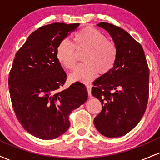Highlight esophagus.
Masks as SVG:
<instances>
[{"instance_id":"esophagus-1","label":"esophagus","mask_w":160,"mask_h":160,"mask_svg":"<svg viewBox=\"0 0 160 160\" xmlns=\"http://www.w3.org/2000/svg\"><path fill=\"white\" fill-rule=\"evenodd\" d=\"M86 89H87V92H88V94L89 95H91V89H92V86L90 85H86Z\"/></svg>"}]
</instances>
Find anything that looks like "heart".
Returning <instances> with one entry per match:
<instances>
[{"label":"heart","instance_id":"obj_1","mask_svg":"<svg viewBox=\"0 0 160 160\" xmlns=\"http://www.w3.org/2000/svg\"><path fill=\"white\" fill-rule=\"evenodd\" d=\"M77 52L85 51L82 57L84 63L75 68L70 74L73 81L87 82L98 75L111 71L117 58V46L93 28H85L72 37V43L63 40L56 49L58 61L67 69H73L76 64Z\"/></svg>","mask_w":160,"mask_h":160}]
</instances>
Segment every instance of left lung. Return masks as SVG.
I'll list each match as a JSON object with an SVG mask.
<instances>
[{
  "label": "left lung",
  "instance_id": "1",
  "mask_svg": "<svg viewBox=\"0 0 160 160\" xmlns=\"http://www.w3.org/2000/svg\"><path fill=\"white\" fill-rule=\"evenodd\" d=\"M97 25L111 34L117 58L111 71L93 82L92 95L102 105L94 125L102 135L117 138L135 128L146 111L149 68L142 47L127 32L104 22Z\"/></svg>",
  "mask_w": 160,
  "mask_h": 160
}]
</instances>
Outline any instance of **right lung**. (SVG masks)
Returning a JSON list of instances; mask_svg holds the SVG:
<instances>
[{
    "mask_svg": "<svg viewBox=\"0 0 160 160\" xmlns=\"http://www.w3.org/2000/svg\"><path fill=\"white\" fill-rule=\"evenodd\" d=\"M79 25L40 27L16 53L8 79L12 108L22 127L40 139L63 135L70 126L69 115L88 98L82 82L62 89L67 75L56 57L58 44Z\"/></svg>",
    "mask_w": 160,
    "mask_h": 160,
    "instance_id": "add662e5",
    "label": "right lung"
}]
</instances>
